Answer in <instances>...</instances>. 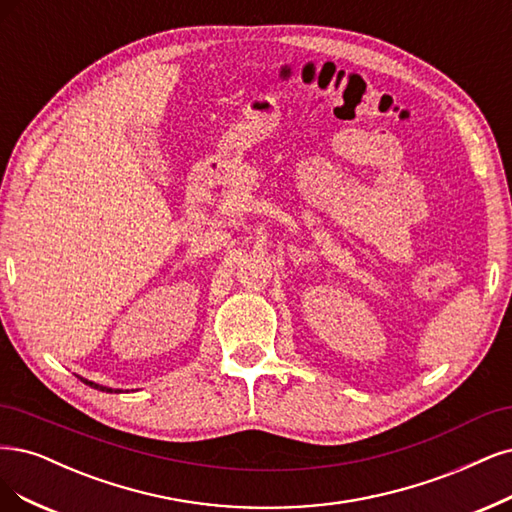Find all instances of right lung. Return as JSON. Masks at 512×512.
Wrapping results in <instances>:
<instances>
[{"label":"right lung","mask_w":512,"mask_h":512,"mask_svg":"<svg viewBox=\"0 0 512 512\" xmlns=\"http://www.w3.org/2000/svg\"><path fill=\"white\" fill-rule=\"evenodd\" d=\"M86 385H91V387H95V390H101V392H112L110 387H105V385H99V383H93V381H88V379H82Z\"/></svg>","instance_id":"1"}]
</instances>
